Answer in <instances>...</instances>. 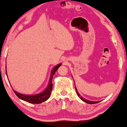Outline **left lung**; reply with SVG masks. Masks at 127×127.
<instances>
[{
    "mask_svg": "<svg viewBox=\"0 0 127 127\" xmlns=\"http://www.w3.org/2000/svg\"><path fill=\"white\" fill-rule=\"evenodd\" d=\"M75 91H76V93H77V94H78V95L79 96L80 98V99L82 100L83 101V102L87 103H89V104H94V103H97L100 102V101H98V102H93V101L88 100L85 99V98H83V97L82 96H81L80 94L79 93H78V91H77V88H76V87H75Z\"/></svg>",
    "mask_w": 127,
    "mask_h": 127,
    "instance_id": "obj_1",
    "label": "left lung"
}]
</instances>
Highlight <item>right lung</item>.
Masks as SVG:
<instances>
[{
	"label": "right lung",
	"mask_w": 127,
	"mask_h": 127,
	"mask_svg": "<svg viewBox=\"0 0 127 127\" xmlns=\"http://www.w3.org/2000/svg\"><path fill=\"white\" fill-rule=\"evenodd\" d=\"M61 64L57 65V66H55L53 69L52 71L51 72V75H50V80H49V85L47 88L43 92H42L40 94H35V95H24V94H20V93H17L16 91H14L15 94L18 96V97L21 100H23L25 101V102H27L30 103H34V104H39L41 103L42 102H45L46 101L48 98L50 97V93H51L52 89V78L53 75L55 74V73L56 72L59 67L61 66Z\"/></svg>",
	"instance_id": "right-lung-1"
}]
</instances>
